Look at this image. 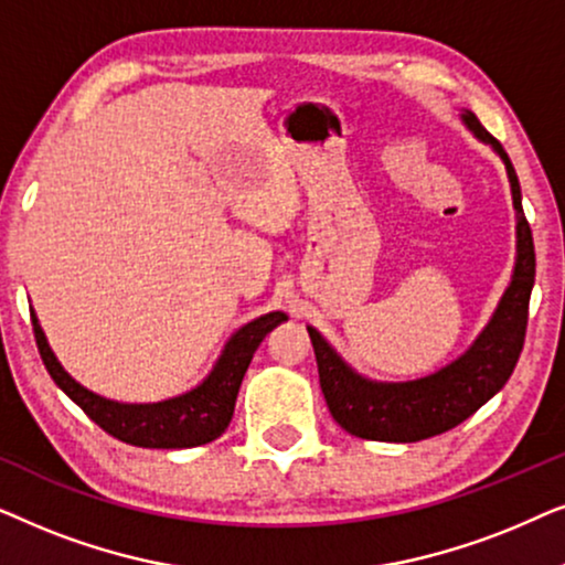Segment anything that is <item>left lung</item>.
Returning <instances> with one entry per match:
<instances>
[{
  "instance_id": "8db88e82",
  "label": "left lung",
  "mask_w": 565,
  "mask_h": 565,
  "mask_svg": "<svg viewBox=\"0 0 565 565\" xmlns=\"http://www.w3.org/2000/svg\"><path fill=\"white\" fill-rule=\"evenodd\" d=\"M460 120L478 141L489 143L507 167L516 211V257L512 280L476 342L450 365L439 367L431 375L416 377V381H370L352 365H347L319 331L308 327L329 412L339 427L354 437L381 439V443H419V439L443 435L466 422L491 396H497L520 360L524 329H527L530 292L535 285V244H532L530 223L522 211L520 180H516L507 151L478 122L476 115L462 110Z\"/></svg>"
}]
</instances>
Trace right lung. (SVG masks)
<instances>
[{"label": "right lung", "instance_id": "add662e5", "mask_svg": "<svg viewBox=\"0 0 565 565\" xmlns=\"http://www.w3.org/2000/svg\"><path fill=\"white\" fill-rule=\"evenodd\" d=\"M38 352L43 365L53 377V383L89 416L97 427L107 435L118 437L120 443L136 447H157V450H182V447H198L213 443L226 431L231 416H234L238 385L244 381L246 367L269 331L277 323L288 321L282 311L259 316L242 329H236L223 344L218 360L213 362L211 373L198 383L195 388L180 393V396L153 401V404H126L99 396V393L84 388L74 381L53 354L49 339H45L41 321L35 311H30Z\"/></svg>", "mask_w": 565, "mask_h": 565}]
</instances>
